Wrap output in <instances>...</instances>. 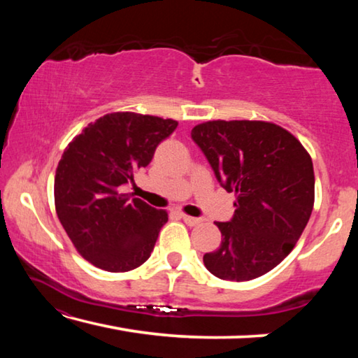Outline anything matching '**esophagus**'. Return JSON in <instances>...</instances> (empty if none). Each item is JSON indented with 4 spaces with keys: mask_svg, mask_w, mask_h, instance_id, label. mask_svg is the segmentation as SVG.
Here are the masks:
<instances>
[{
    "mask_svg": "<svg viewBox=\"0 0 358 358\" xmlns=\"http://www.w3.org/2000/svg\"><path fill=\"white\" fill-rule=\"evenodd\" d=\"M181 217H183V221L187 224V226H197V224L202 221L201 217H194V216H187V215H181Z\"/></svg>",
    "mask_w": 358,
    "mask_h": 358,
    "instance_id": "34e87169",
    "label": "esophagus"
}]
</instances>
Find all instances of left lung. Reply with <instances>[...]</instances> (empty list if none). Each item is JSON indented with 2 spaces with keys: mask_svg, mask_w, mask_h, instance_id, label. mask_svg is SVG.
<instances>
[{
  "mask_svg": "<svg viewBox=\"0 0 358 358\" xmlns=\"http://www.w3.org/2000/svg\"><path fill=\"white\" fill-rule=\"evenodd\" d=\"M216 180L235 192L234 216L216 222L221 246L203 256L211 275L250 281L292 251L314 205L313 161L281 126L265 121H207L191 131Z\"/></svg>",
  "mask_w": 358,
  "mask_h": 358,
  "instance_id": "obj_1",
  "label": "left lung"
}]
</instances>
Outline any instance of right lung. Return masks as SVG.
Instances as JSON below:
<instances>
[{
	"mask_svg": "<svg viewBox=\"0 0 358 358\" xmlns=\"http://www.w3.org/2000/svg\"><path fill=\"white\" fill-rule=\"evenodd\" d=\"M177 126L150 115L108 113L64 150L55 175L57 215L88 262L120 273L151 256L167 213L123 194L121 186L134 183V173Z\"/></svg>",
	"mask_w": 358,
	"mask_h": 358,
	"instance_id": "add662e5",
	"label": "right lung"
}]
</instances>
